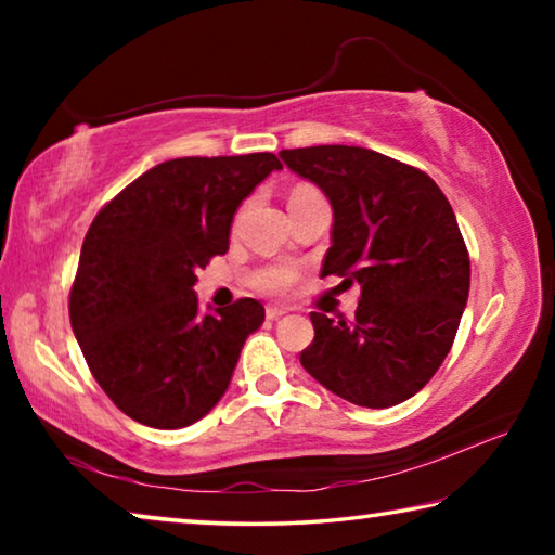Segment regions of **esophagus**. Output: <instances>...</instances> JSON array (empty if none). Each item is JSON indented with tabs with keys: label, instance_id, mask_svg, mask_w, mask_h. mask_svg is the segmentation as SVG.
<instances>
[{
	"label": "esophagus",
	"instance_id": "34e87169",
	"mask_svg": "<svg viewBox=\"0 0 555 555\" xmlns=\"http://www.w3.org/2000/svg\"><path fill=\"white\" fill-rule=\"evenodd\" d=\"M284 313H286L284 308H279V306H267V318H269V321H279V318L284 315Z\"/></svg>",
	"mask_w": 555,
	"mask_h": 555
}]
</instances>
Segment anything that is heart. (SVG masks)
<instances>
[{"mask_svg": "<svg viewBox=\"0 0 555 555\" xmlns=\"http://www.w3.org/2000/svg\"><path fill=\"white\" fill-rule=\"evenodd\" d=\"M306 193H313V188L308 185H298L294 193H291V198H296V195H306ZM296 279V271L288 269V267H276L267 271L264 276L259 279V288L267 291V294H284V291L294 284Z\"/></svg>", "mask_w": 555, "mask_h": 555, "instance_id": "1", "label": "heart"}]
</instances>
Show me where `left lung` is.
Masks as SVG:
<instances>
[{
  "label": "left lung",
  "mask_w": 555,
  "mask_h": 555,
  "mask_svg": "<svg viewBox=\"0 0 555 555\" xmlns=\"http://www.w3.org/2000/svg\"><path fill=\"white\" fill-rule=\"evenodd\" d=\"M333 205L321 276L360 284L352 321L311 313L300 364L337 397L367 409L411 399L453 347L469 291L455 212L428 173L362 146L279 154Z\"/></svg>",
  "instance_id": "left-lung-1"
}]
</instances>
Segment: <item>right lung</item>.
<instances>
[{"instance_id":"right-lung-1","label":"right lung","mask_w":555,"mask_h":555,"mask_svg":"<svg viewBox=\"0 0 555 555\" xmlns=\"http://www.w3.org/2000/svg\"><path fill=\"white\" fill-rule=\"evenodd\" d=\"M279 168L269 152L171 158L92 220L70 288V325L92 377L129 418L183 428L228 391L264 306L240 298L203 315L195 271L228 251L240 203Z\"/></svg>"}]
</instances>
